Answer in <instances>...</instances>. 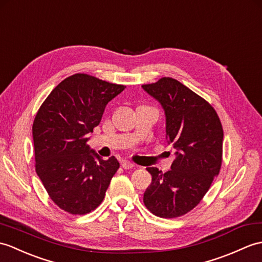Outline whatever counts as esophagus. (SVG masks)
<instances>
[{
	"label": "esophagus",
	"instance_id": "34e87169",
	"mask_svg": "<svg viewBox=\"0 0 262 262\" xmlns=\"http://www.w3.org/2000/svg\"><path fill=\"white\" fill-rule=\"evenodd\" d=\"M121 166H123L124 169H130V168H133L135 165H134L133 163H130V162H128V161H124L123 163H121Z\"/></svg>",
	"mask_w": 262,
	"mask_h": 262
}]
</instances>
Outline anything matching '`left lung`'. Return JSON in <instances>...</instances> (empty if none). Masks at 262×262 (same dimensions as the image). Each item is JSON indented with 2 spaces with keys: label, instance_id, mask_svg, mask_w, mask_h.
I'll use <instances>...</instances> for the list:
<instances>
[{
  "label": "left lung",
  "instance_id": "left-lung-1",
  "mask_svg": "<svg viewBox=\"0 0 262 262\" xmlns=\"http://www.w3.org/2000/svg\"><path fill=\"white\" fill-rule=\"evenodd\" d=\"M142 87L162 105L166 141L176 149L166 173L146 168L151 183L144 193V204L160 217H178L195 208L220 172L222 125L214 108L176 79L164 77Z\"/></svg>",
  "mask_w": 262,
  "mask_h": 262
}]
</instances>
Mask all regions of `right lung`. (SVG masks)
<instances>
[{
  "instance_id": "obj_1",
  "label": "right lung",
  "mask_w": 262,
  "mask_h": 262,
  "mask_svg": "<svg viewBox=\"0 0 262 262\" xmlns=\"http://www.w3.org/2000/svg\"><path fill=\"white\" fill-rule=\"evenodd\" d=\"M125 88L86 74L72 75L51 91L35 115V172L50 199L70 214L94 211L119 168L114 156L102 160L87 142L107 103Z\"/></svg>"
}]
</instances>
